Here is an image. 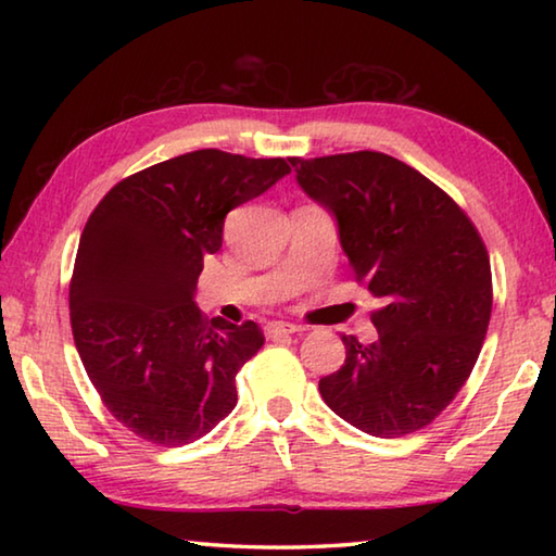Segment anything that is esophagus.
<instances>
[{
  "mask_svg": "<svg viewBox=\"0 0 556 556\" xmlns=\"http://www.w3.org/2000/svg\"><path fill=\"white\" fill-rule=\"evenodd\" d=\"M301 326H294V324H285V321H271L267 324L265 333L267 338H281V336H291V333H299Z\"/></svg>",
  "mask_w": 556,
  "mask_h": 556,
  "instance_id": "esophagus-1",
  "label": "esophagus"
}]
</instances>
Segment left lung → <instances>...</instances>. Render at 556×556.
Returning <instances> with one entry per match:
<instances>
[{
    "mask_svg": "<svg viewBox=\"0 0 556 556\" xmlns=\"http://www.w3.org/2000/svg\"><path fill=\"white\" fill-rule=\"evenodd\" d=\"M289 162L308 199L336 215L355 279L382 304L372 343L343 336L345 363L318 380L324 402L380 439L425 429L464 388L491 321L481 235L448 193L394 156Z\"/></svg>",
    "mask_w": 556,
    "mask_h": 556,
    "instance_id": "left-lung-1",
    "label": "left lung"
}]
</instances>
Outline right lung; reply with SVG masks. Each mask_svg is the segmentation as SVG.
<instances>
[{"mask_svg": "<svg viewBox=\"0 0 556 556\" xmlns=\"http://www.w3.org/2000/svg\"><path fill=\"white\" fill-rule=\"evenodd\" d=\"M289 172L285 159L199 149L122 178L90 213L68 294L73 341L102 404L137 437L191 444L238 404L235 375L265 336L255 321H208L193 291L225 215Z\"/></svg>", "mask_w": 556, "mask_h": 556, "instance_id": "1", "label": "right lung"}]
</instances>
